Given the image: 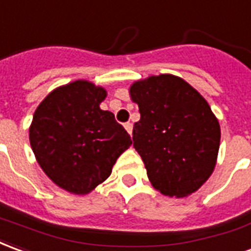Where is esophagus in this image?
<instances>
[{
  "label": "esophagus",
  "mask_w": 251,
  "mask_h": 251,
  "mask_svg": "<svg viewBox=\"0 0 251 251\" xmlns=\"http://www.w3.org/2000/svg\"><path fill=\"white\" fill-rule=\"evenodd\" d=\"M124 128L128 131V134H132V123H126V124H124Z\"/></svg>",
  "instance_id": "1"
}]
</instances>
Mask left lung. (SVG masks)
I'll return each instance as SVG.
<instances>
[{
    "label": "left lung",
    "mask_w": 251,
    "mask_h": 251,
    "mask_svg": "<svg viewBox=\"0 0 251 251\" xmlns=\"http://www.w3.org/2000/svg\"><path fill=\"white\" fill-rule=\"evenodd\" d=\"M139 106L132 140L152 186L166 196L196 192L212 174L219 151V122L188 82L161 74L135 82Z\"/></svg>",
    "instance_id": "8db88e82"
}]
</instances>
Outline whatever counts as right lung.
Masks as SVG:
<instances>
[{
  "instance_id": "1",
  "label": "right lung",
  "mask_w": 251,
  "mask_h": 251,
  "mask_svg": "<svg viewBox=\"0 0 251 251\" xmlns=\"http://www.w3.org/2000/svg\"><path fill=\"white\" fill-rule=\"evenodd\" d=\"M105 89L75 81L55 89L37 106L29 142L37 162L55 184L85 195L105 181L132 140L115 115L102 111Z\"/></svg>"
}]
</instances>
